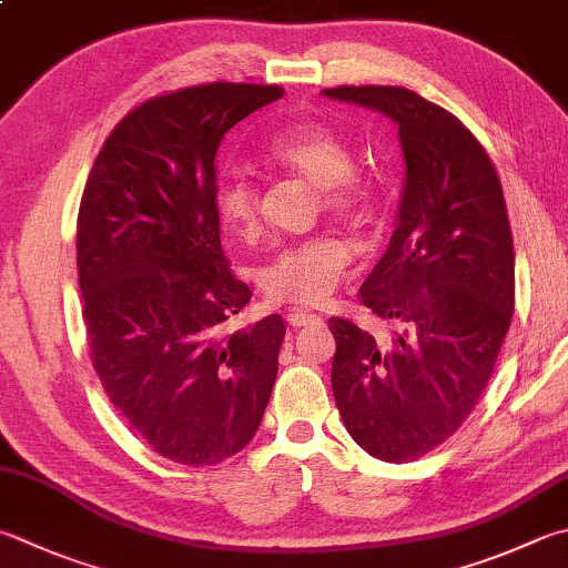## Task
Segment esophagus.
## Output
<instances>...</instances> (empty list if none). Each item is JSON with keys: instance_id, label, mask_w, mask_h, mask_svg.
I'll list each match as a JSON object with an SVG mask.
<instances>
[{"instance_id": "34e87169", "label": "esophagus", "mask_w": 568, "mask_h": 568, "mask_svg": "<svg viewBox=\"0 0 568 568\" xmlns=\"http://www.w3.org/2000/svg\"><path fill=\"white\" fill-rule=\"evenodd\" d=\"M286 321H288V326L298 328V326H308V324H314V321H318V316H316V314H312V312H304V308H294V312H288V314H286Z\"/></svg>"}]
</instances>
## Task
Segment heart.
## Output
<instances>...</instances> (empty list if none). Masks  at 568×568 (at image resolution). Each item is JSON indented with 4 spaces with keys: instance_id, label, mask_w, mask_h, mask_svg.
<instances>
[{
    "instance_id": "heart-1",
    "label": "heart",
    "mask_w": 568,
    "mask_h": 568,
    "mask_svg": "<svg viewBox=\"0 0 568 568\" xmlns=\"http://www.w3.org/2000/svg\"><path fill=\"white\" fill-rule=\"evenodd\" d=\"M266 163L316 185V195L326 212L356 217L363 210L366 180L353 165L348 143L334 128L316 121L288 125L266 145ZM215 210L222 227L234 237L252 240L260 232L262 195L247 175L224 173L217 180ZM348 264V244L321 234L276 252L260 266L256 282L274 304H318L334 292Z\"/></svg>"
}]
</instances>
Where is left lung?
I'll return each instance as SVG.
<instances>
[{"label":"left lung","instance_id":"8db88e82","mask_svg":"<svg viewBox=\"0 0 568 568\" xmlns=\"http://www.w3.org/2000/svg\"><path fill=\"white\" fill-rule=\"evenodd\" d=\"M326 99L398 125L405 180L388 250L361 286L376 338L328 318L331 388L346 430L383 463L443 445L479 400L515 312V244L505 192L485 148L440 105L400 85H338Z\"/></svg>","mask_w":568,"mask_h":568}]
</instances>
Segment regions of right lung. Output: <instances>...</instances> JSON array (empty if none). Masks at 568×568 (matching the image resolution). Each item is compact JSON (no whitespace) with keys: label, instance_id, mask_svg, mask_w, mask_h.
I'll return each instance as SVG.
<instances>
[{"label":"right lung","instance_id":"obj_1","mask_svg":"<svg viewBox=\"0 0 568 568\" xmlns=\"http://www.w3.org/2000/svg\"><path fill=\"white\" fill-rule=\"evenodd\" d=\"M280 85L205 83L158 95L105 138L85 180L77 266L91 361L111 403L158 455L217 465L270 403L280 314L222 334L250 304L222 252L215 155Z\"/></svg>","mask_w":568,"mask_h":568}]
</instances>
